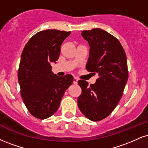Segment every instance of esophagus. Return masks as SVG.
<instances>
[{
  "instance_id": "1",
  "label": "esophagus",
  "mask_w": 148,
  "mask_h": 148,
  "mask_svg": "<svg viewBox=\"0 0 148 148\" xmlns=\"http://www.w3.org/2000/svg\"><path fill=\"white\" fill-rule=\"evenodd\" d=\"M78 81H79V79H78L77 78L74 77V80H73V83H74V84H77Z\"/></svg>"
}]
</instances>
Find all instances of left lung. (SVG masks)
Masks as SVG:
<instances>
[{
	"instance_id": "obj_1",
	"label": "left lung",
	"mask_w": 148,
	"mask_h": 148,
	"mask_svg": "<svg viewBox=\"0 0 148 148\" xmlns=\"http://www.w3.org/2000/svg\"><path fill=\"white\" fill-rule=\"evenodd\" d=\"M81 35L90 46L86 69L97 72L98 79L90 86L78 81L82 90L78 106L88 119L99 121L111 114L122 97L128 78L127 57L120 42L105 30H85Z\"/></svg>"
}]
</instances>
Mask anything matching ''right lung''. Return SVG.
<instances>
[{"instance_id": "obj_1", "label": "right lung", "mask_w": 148, "mask_h": 148, "mask_svg": "<svg viewBox=\"0 0 148 148\" xmlns=\"http://www.w3.org/2000/svg\"><path fill=\"white\" fill-rule=\"evenodd\" d=\"M71 32L47 29L34 35L21 54L18 79L21 97L32 115L45 119L59 108L65 90L72 84L73 76H58L51 71L56 63L60 46Z\"/></svg>"}]
</instances>
